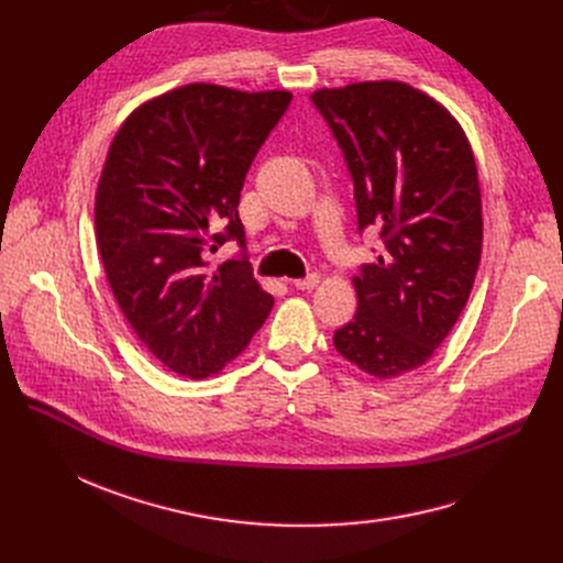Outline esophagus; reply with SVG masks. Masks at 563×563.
<instances>
[{"mask_svg": "<svg viewBox=\"0 0 563 563\" xmlns=\"http://www.w3.org/2000/svg\"><path fill=\"white\" fill-rule=\"evenodd\" d=\"M291 285L297 289H314L319 285V276L317 274H310L306 278H299V280H291Z\"/></svg>", "mask_w": 563, "mask_h": 563, "instance_id": "1", "label": "esophagus"}]
</instances>
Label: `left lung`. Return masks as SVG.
Returning a JSON list of instances; mask_svg holds the SVG:
<instances>
[{"mask_svg": "<svg viewBox=\"0 0 563 563\" xmlns=\"http://www.w3.org/2000/svg\"><path fill=\"white\" fill-rule=\"evenodd\" d=\"M353 177L358 230L383 251L353 276L358 310L338 329L340 356L374 378L424 365L461 317L482 260V191L461 123L404 81L317 88Z\"/></svg>", "mask_w": 563, "mask_h": 563, "instance_id": "8db88e82", "label": "left lung"}]
</instances>
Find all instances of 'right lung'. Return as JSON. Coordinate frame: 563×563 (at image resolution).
<instances>
[{
	"label": "right lung",
	"instance_id": "add662e5",
	"mask_svg": "<svg viewBox=\"0 0 563 563\" xmlns=\"http://www.w3.org/2000/svg\"><path fill=\"white\" fill-rule=\"evenodd\" d=\"M289 102V91L185 84L139 104L109 145L96 189L109 287L141 344L191 380L240 356L274 308L246 260L210 274L207 255L244 246L240 194Z\"/></svg>",
	"mask_w": 563,
	"mask_h": 563
}]
</instances>
